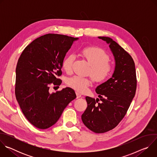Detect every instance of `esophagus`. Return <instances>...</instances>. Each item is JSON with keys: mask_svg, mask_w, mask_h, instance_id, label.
Returning <instances> with one entry per match:
<instances>
[{"mask_svg": "<svg viewBox=\"0 0 157 157\" xmlns=\"http://www.w3.org/2000/svg\"><path fill=\"white\" fill-rule=\"evenodd\" d=\"M76 96H77V98H79L81 97V94H79V93H76Z\"/></svg>", "mask_w": 157, "mask_h": 157, "instance_id": "34e87169", "label": "esophagus"}]
</instances>
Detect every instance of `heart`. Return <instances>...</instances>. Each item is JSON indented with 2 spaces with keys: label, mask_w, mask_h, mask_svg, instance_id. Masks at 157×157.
<instances>
[{
  "label": "heart",
  "mask_w": 157,
  "mask_h": 157,
  "mask_svg": "<svg viewBox=\"0 0 157 157\" xmlns=\"http://www.w3.org/2000/svg\"><path fill=\"white\" fill-rule=\"evenodd\" d=\"M81 54L90 64L89 74L95 82H104L113 75L114 66L109 62V56L102 48L98 47H84L81 49ZM75 59V56L72 54L67 55L64 58L62 68L66 73L69 74L71 72ZM66 84L78 93H84L87 91L91 80L86 77L75 76L67 80Z\"/></svg>",
  "instance_id": "obj_1"
}]
</instances>
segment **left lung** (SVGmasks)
Returning <instances> with one entry per match:
<instances>
[{"mask_svg":"<svg viewBox=\"0 0 157 157\" xmlns=\"http://www.w3.org/2000/svg\"><path fill=\"white\" fill-rule=\"evenodd\" d=\"M99 38L109 44L116 68L112 78L96 89L99 99L86 97L87 107L81 119L89 130L101 133L114 128L125 116L136 94L137 76L132 56L112 38Z\"/></svg>","mask_w":157,"mask_h":157,"instance_id":"obj_1","label":"left lung"}]
</instances>
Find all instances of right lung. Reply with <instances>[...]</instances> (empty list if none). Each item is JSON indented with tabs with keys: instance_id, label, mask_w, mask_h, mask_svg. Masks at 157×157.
<instances>
[{
	"instance_id": "right-lung-1",
	"label": "right lung",
	"mask_w": 157,
	"mask_h": 157,
	"mask_svg": "<svg viewBox=\"0 0 157 157\" xmlns=\"http://www.w3.org/2000/svg\"><path fill=\"white\" fill-rule=\"evenodd\" d=\"M78 38L48 33L34 40L21 53L16 67L15 94L27 119L46 129L54 125L64 109L76 98L66 87L50 93V86H59L64 58ZM59 87V86H58Z\"/></svg>"
}]
</instances>
